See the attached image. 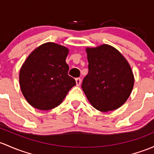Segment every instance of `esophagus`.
Instances as JSON below:
<instances>
[{
	"instance_id": "34e87169",
	"label": "esophagus",
	"mask_w": 154,
	"mask_h": 154,
	"mask_svg": "<svg viewBox=\"0 0 154 154\" xmlns=\"http://www.w3.org/2000/svg\"><path fill=\"white\" fill-rule=\"evenodd\" d=\"M75 80H76V85H77V86H79V85L81 84V79H80V78H76Z\"/></svg>"
}]
</instances>
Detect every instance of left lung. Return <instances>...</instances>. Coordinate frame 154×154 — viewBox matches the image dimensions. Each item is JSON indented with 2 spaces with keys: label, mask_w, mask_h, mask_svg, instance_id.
Segmentation results:
<instances>
[{
  "label": "left lung",
  "mask_w": 154,
  "mask_h": 154,
  "mask_svg": "<svg viewBox=\"0 0 154 154\" xmlns=\"http://www.w3.org/2000/svg\"><path fill=\"white\" fill-rule=\"evenodd\" d=\"M88 73L82 88L91 106L103 112L121 107L131 95L134 84L132 69L116 48L108 44L86 48Z\"/></svg>",
  "instance_id": "1"
}]
</instances>
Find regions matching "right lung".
<instances>
[{
	"mask_svg": "<svg viewBox=\"0 0 154 154\" xmlns=\"http://www.w3.org/2000/svg\"><path fill=\"white\" fill-rule=\"evenodd\" d=\"M69 51L63 46L48 42L35 48L22 65L20 90L32 107L42 111L56 108L76 85L68 74L66 59Z\"/></svg>",
	"mask_w": 154,
	"mask_h": 154,
	"instance_id": "obj_1",
	"label": "right lung"
}]
</instances>
